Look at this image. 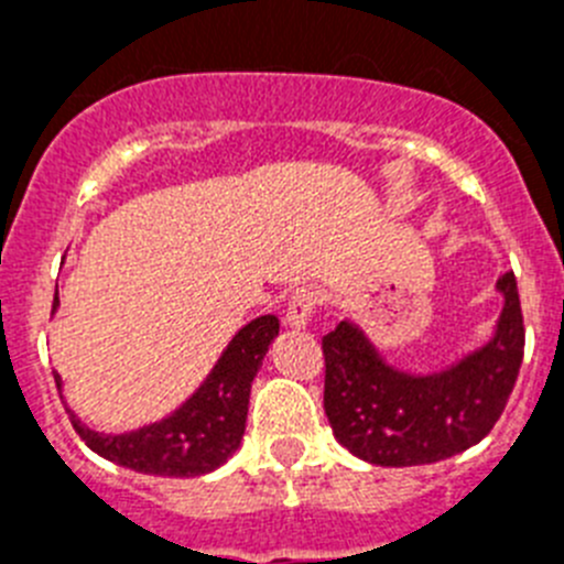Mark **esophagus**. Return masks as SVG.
Here are the masks:
<instances>
[{"label":"esophagus","mask_w":564,"mask_h":564,"mask_svg":"<svg viewBox=\"0 0 564 564\" xmlns=\"http://www.w3.org/2000/svg\"><path fill=\"white\" fill-rule=\"evenodd\" d=\"M313 307H316V291H313V288H299V291L288 299L285 325L293 327V330L307 327Z\"/></svg>","instance_id":"34e87169"}]
</instances>
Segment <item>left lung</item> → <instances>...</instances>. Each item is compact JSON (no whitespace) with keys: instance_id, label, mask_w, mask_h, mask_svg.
<instances>
[{"instance_id":"1","label":"left lung","mask_w":564,"mask_h":564,"mask_svg":"<svg viewBox=\"0 0 564 564\" xmlns=\"http://www.w3.org/2000/svg\"><path fill=\"white\" fill-rule=\"evenodd\" d=\"M495 336L437 372L398 370L344 318L322 338L325 412L344 449L372 466H423L460 455L491 432L514 390L525 347L514 273L497 279Z\"/></svg>"}]
</instances>
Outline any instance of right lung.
<instances>
[{"label":"right lung","mask_w":564,"mask_h":564,"mask_svg":"<svg viewBox=\"0 0 564 564\" xmlns=\"http://www.w3.org/2000/svg\"><path fill=\"white\" fill-rule=\"evenodd\" d=\"M58 307V291L53 311ZM279 336L276 316H259L248 322L228 341L206 381L194 390L186 403L172 415L154 421L141 430L107 435L84 426L78 415L69 412V421L87 443L107 460L123 468L158 477H200L220 468L239 449L246 435L248 398L257 378L268 344ZM56 387L62 392V376L56 372Z\"/></svg>","instance_id":"add662e5"}]
</instances>
